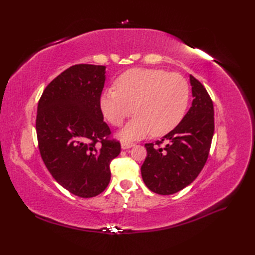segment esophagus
<instances>
[{
  "label": "esophagus",
  "mask_w": 255,
  "mask_h": 255,
  "mask_svg": "<svg viewBox=\"0 0 255 255\" xmlns=\"http://www.w3.org/2000/svg\"><path fill=\"white\" fill-rule=\"evenodd\" d=\"M134 145H135V143H133V142H129V141H122V143H121V148H122L123 150H127V149L132 148V146H134Z\"/></svg>",
  "instance_id": "obj_1"
}]
</instances>
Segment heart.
Segmentation results:
<instances>
[{
	"mask_svg": "<svg viewBox=\"0 0 255 255\" xmlns=\"http://www.w3.org/2000/svg\"><path fill=\"white\" fill-rule=\"evenodd\" d=\"M189 100L187 81L179 73L163 69L134 68L116 81V89H106L100 99L105 118L121 127L128 117H136L121 132L126 139H140L152 133L170 132L183 119Z\"/></svg>",
	"mask_w": 255,
	"mask_h": 255,
	"instance_id": "heart-1",
	"label": "heart"
}]
</instances>
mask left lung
<instances>
[{"label": "left lung", "instance_id": "1", "mask_svg": "<svg viewBox=\"0 0 255 255\" xmlns=\"http://www.w3.org/2000/svg\"><path fill=\"white\" fill-rule=\"evenodd\" d=\"M192 104L182 121L155 143H145L141 166L144 184L158 195H172L196 180L203 169L214 135V105L203 85L190 75ZM165 142L163 147L161 144Z\"/></svg>", "mask_w": 255, "mask_h": 255}]
</instances>
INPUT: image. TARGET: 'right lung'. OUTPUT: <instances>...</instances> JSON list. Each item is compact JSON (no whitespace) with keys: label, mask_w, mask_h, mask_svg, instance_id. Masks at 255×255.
<instances>
[{"label":"right lung","mask_w":255,"mask_h":255,"mask_svg":"<svg viewBox=\"0 0 255 255\" xmlns=\"http://www.w3.org/2000/svg\"><path fill=\"white\" fill-rule=\"evenodd\" d=\"M105 66L74 65L61 72L38 102L36 132L43 163L71 194L92 198L111 181V163L121 151L100 105Z\"/></svg>","instance_id":"add662e5"}]
</instances>
